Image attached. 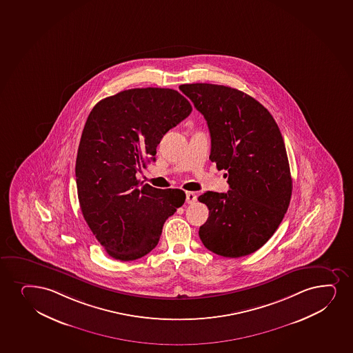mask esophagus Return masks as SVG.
Wrapping results in <instances>:
<instances>
[{"label":"esophagus","instance_id":"esophagus-1","mask_svg":"<svg viewBox=\"0 0 353 353\" xmlns=\"http://www.w3.org/2000/svg\"><path fill=\"white\" fill-rule=\"evenodd\" d=\"M185 201H187L188 204L195 203L196 201H197V196H196L195 192L188 191L187 195H185Z\"/></svg>","mask_w":353,"mask_h":353}]
</instances>
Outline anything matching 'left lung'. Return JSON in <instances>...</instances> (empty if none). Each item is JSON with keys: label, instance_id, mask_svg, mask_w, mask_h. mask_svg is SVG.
<instances>
[{"label": "left lung", "instance_id": "1", "mask_svg": "<svg viewBox=\"0 0 353 353\" xmlns=\"http://www.w3.org/2000/svg\"><path fill=\"white\" fill-rule=\"evenodd\" d=\"M179 90L207 121L210 161L227 170L228 192L199 197L209 217L199 239L212 253L241 257L261 248L290 205L292 177L286 148L273 117L257 100L236 88L185 83Z\"/></svg>", "mask_w": 353, "mask_h": 353}]
</instances>
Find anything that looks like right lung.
Returning a JSON list of instances; mask_svg holds the SVG:
<instances>
[{"label": "right lung", "mask_w": 353, "mask_h": 353, "mask_svg": "<svg viewBox=\"0 0 353 353\" xmlns=\"http://www.w3.org/2000/svg\"><path fill=\"white\" fill-rule=\"evenodd\" d=\"M191 111L179 92L146 88L108 97L90 113L75 162L78 199L93 235L113 259L132 261L150 253L166 219L184 203V191L141 188L136 174Z\"/></svg>", "instance_id": "1"}]
</instances>
